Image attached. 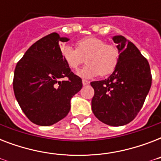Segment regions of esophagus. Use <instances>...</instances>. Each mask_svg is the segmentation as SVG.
<instances>
[{
	"label": "esophagus",
	"instance_id": "34e87169",
	"mask_svg": "<svg viewBox=\"0 0 161 161\" xmlns=\"http://www.w3.org/2000/svg\"><path fill=\"white\" fill-rule=\"evenodd\" d=\"M82 83H83V86H86V85H88V83H89V81L85 80V79H83V81H82Z\"/></svg>",
	"mask_w": 161,
	"mask_h": 161
}]
</instances>
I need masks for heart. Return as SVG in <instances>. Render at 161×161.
I'll return each instance as SVG.
<instances>
[{
    "label": "heart",
    "mask_w": 161,
    "mask_h": 161,
    "mask_svg": "<svg viewBox=\"0 0 161 161\" xmlns=\"http://www.w3.org/2000/svg\"><path fill=\"white\" fill-rule=\"evenodd\" d=\"M61 54L66 64L77 70L86 57L87 65L78 72L83 78H93L109 74L114 70L119 59V51L116 46L106 44L103 39L96 36H87L77 42V48L70 45L61 47Z\"/></svg>",
    "instance_id": "b5f03b06"
}]
</instances>
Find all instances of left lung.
Masks as SVG:
<instances>
[{
	"mask_svg": "<svg viewBox=\"0 0 161 161\" xmlns=\"http://www.w3.org/2000/svg\"><path fill=\"white\" fill-rule=\"evenodd\" d=\"M119 59L105 80L91 82L94 89L92 110L101 122L122 126L131 122L141 109L151 87L150 64L135 44L123 36H113Z\"/></svg>",
	"mask_w": 161,
	"mask_h": 161,
	"instance_id": "obj_1",
	"label": "left lung"
}]
</instances>
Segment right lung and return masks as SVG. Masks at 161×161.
I'll list each match as a JSON object with an SVG mask.
<instances>
[{
    "instance_id": "1",
    "label": "right lung",
    "mask_w": 161,
    "mask_h": 161,
    "mask_svg": "<svg viewBox=\"0 0 161 161\" xmlns=\"http://www.w3.org/2000/svg\"><path fill=\"white\" fill-rule=\"evenodd\" d=\"M68 41L57 32L44 36L29 47L15 68V97L26 117L37 125L49 126L66 117L71 98L83 87L61 54V43ZM63 77L69 80L61 81Z\"/></svg>"
}]
</instances>
